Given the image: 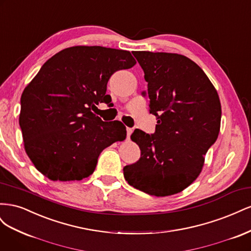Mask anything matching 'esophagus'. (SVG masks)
<instances>
[{
  "label": "esophagus",
  "mask_w": 251,
  "mask_h": 251,
  "mask_svg": "<svg viewBox=\"0 0 251 251\" xmlns=\"http://www.w3.org/2000/svg\"><path fill=\"white\" fill-rule=\"evenodd\" d=\"M133 133V128H131V127H126V138L128 139L130 138V136H131V134Z\"/></svg>",
  "instance_id": "1"
}]
</instances>
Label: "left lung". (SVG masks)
<instances>
[{"mask_svg":"<svg viewBox=\"0 0 251 251\" xmlns=\"http://www.w3.org/2000/svg\"><path fill=\"white\" fill-rule=\"evenodd\" d=\"M148 82L154 134L135 130L140 159L124 168L127 183L151 196L183 191L199 176L218 138L221 103L215 87L192 59L176 53L133 51Z\"/></svg>","mask_w":251,"mask_h":251,"instance_id":"obj_1","label":"left lung"}]
</instances>
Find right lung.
<instances>
[{"mask_svg":"<svg viewBox=\"0 0 251 251\" xmlns=\"http://www.w3.org/2000/svg\"><path fill=\"white\" fill-rule=\"evenodd\" d=\"M135 64L126 50L75 46L42 66L22 94L20 113L25 151L37 171L53 181L87 178L101 151L126 138L123 123L102 121L92 110L111 98L112 74Z\"/></svg>","mask_w":251,"mask_h":251,"instance_id":"add662e5","label":"right lung"}]
</instances>
